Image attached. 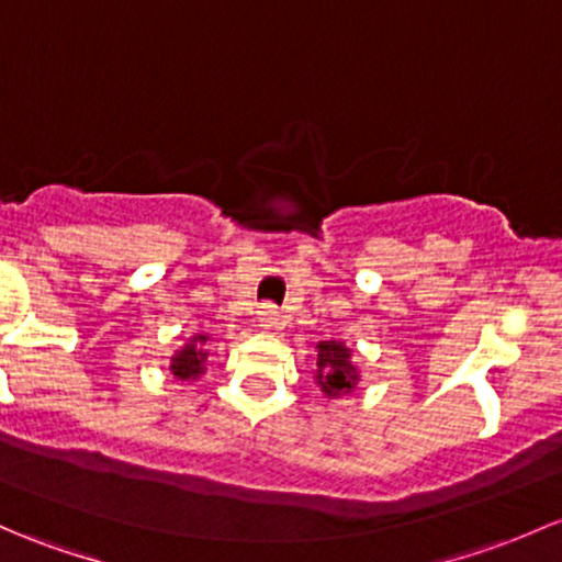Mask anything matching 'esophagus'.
Returning <instances> with one entry per match:
<instances>
[{"instance_id":"obj_1","label":"esophagus","mask_w":562,"mask_h":562,"mask_svg":"<svg viewBox=\"0 0 562 562\" xmlns=\"http://www.w3.org/2000/svg\"><path fill=\"white\" fill-rule=\"evenodd\" d=\"M258 323H261V328H277L280 326V310L274 304H263L258 310Z\"/></svg>"}]
</instances>
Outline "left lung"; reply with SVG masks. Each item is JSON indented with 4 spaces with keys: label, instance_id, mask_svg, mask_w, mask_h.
I'll return each mask as SVG.
<instances>
[{
    "label": "left lung",
    "instance_id": "obj_1",
    "mask_svg": "<svg viewBox=\"0 0 562 562\" xmlns=\"http://www.w3.org/2000/svg\"><path fill=\"white\" fill-rule=\"evenodd\" d=\"M317 382L323 393L336 398L356 387L358 371L350 363V350L341 341H323L317 345Z\"/></svg>",
    "mask_w": 562,
    "mask_h": 562
}]
</instances>
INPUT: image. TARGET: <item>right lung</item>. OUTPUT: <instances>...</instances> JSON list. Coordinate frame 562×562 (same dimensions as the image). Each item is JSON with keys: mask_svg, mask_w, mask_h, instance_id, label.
Returning a JSON list of instances; mask_svg holds the SVG:
<instances>
[{"mask_svg": "<svg viewBox=\"0 0 562 562\" xmlns=\"http://www.w3.org/2000/svg\"><path fill=\"white\" fill-rule=\"evenodd\" d=\"M199 345H204L206 336H199ZM204 358L206 352L202 350V347L196 345H188L186 350H180L172 360V374L177 376V380H193V376H199L204 371Z\"/></svg>", "mask_w": 562, "mask_h": 562, "instance_id": "obj_1", "label": "right lung"}]
</instances>
